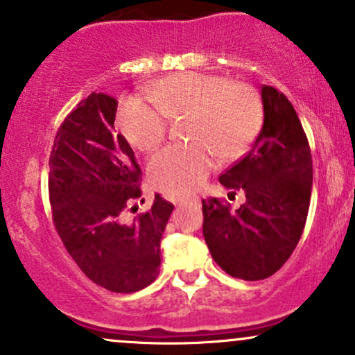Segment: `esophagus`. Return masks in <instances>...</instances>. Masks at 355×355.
Instances as JSON below:
<instances>
[{"instance_id":"obj_1","label":"esophagus","mask_w":355,"mask_h":355,"mask_svg":"<svg viewBox=\"0 0 355 355\" xmlns=\"http://www.w3.org/2000/svg\"><path fill=\"white\" fill-rule=\"evenodd\" d=\"M185 202H187V200H185V199H182V197H178V199H173V204H175V206H178V207H180V206H184Z\"/></svg>"}]
</instances>
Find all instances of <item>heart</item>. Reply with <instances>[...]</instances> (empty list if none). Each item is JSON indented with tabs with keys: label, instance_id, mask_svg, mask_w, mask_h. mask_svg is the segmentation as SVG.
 <instances>
[{
	"label": "heart",
	"instance_id": "1",
	"mask_svg": "<svg viewBox=\"0 0 355 355\" xmlns=\"http://www.w3.org/2000/svg\"><path fill=\"white\" fill-rule=\"evenodd\" d=\"M149 102L128 98L121 103L117 124L130 146L143 153L163 143L168 121L187 117V146H168L149 163L153 184L170 196L193 192L212 168L214 155L240 158L263 124V105L257 89L216 74L177 73L163 78L148 93Z\"/></svg>",
	"mask_w": 355,
	"mask_h": 355
}]
</instances>
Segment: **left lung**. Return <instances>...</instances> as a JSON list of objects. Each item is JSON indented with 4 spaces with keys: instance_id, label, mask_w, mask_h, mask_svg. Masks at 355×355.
<instances>
[{
    "instance_id": "left-lung-1",
    "label": "left lung",
    "mask_w": 355,
    "mask_h": 355,
    "mask_svg": "<svg viewBox=\"0 0 355 355\" xmlns=\"http://www.w3.org/2000/svg\"><path fill=\"white\" fill-rule=\"evenodd\" d=\"M263 125L253 148L219 177L230 193L245 192L231 211L204 199V240L226 274L243 281L270 277L289 259L304 230L313 184L308 139L293 103L262 87Z\"/></svg>"
}]
</instances>
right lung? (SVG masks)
Returning <instances> with one entry per match:
<instances>
[{"label":"right lung","instance_id":"obj_1","mask_svg":"<svg viewBox=\"0 0 355 355\" xmlns=\"http://www.w3.org/2000/svg\"><path fill=\"white\" fill-rule=\"evenodd\" d=\"M117 100L89 93L58 130L49 158L52 219L78 267L112 293H136L162 266L163 233L173 204L156 193L132 221L124 211L141 197V168L115 132Z\"/></svg>","mask_w":355,"mask_h":355}]
</instances>
